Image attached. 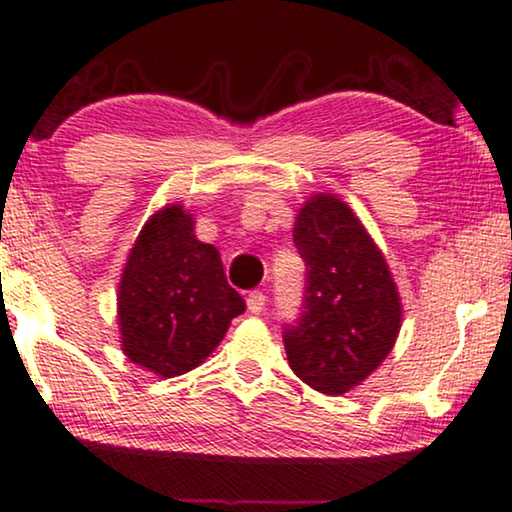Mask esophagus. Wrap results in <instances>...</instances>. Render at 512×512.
<instances>
[{"instance_id": "esophagus-1", "label": "esophagus", "mask_w": 512, "mask_h": 512, "mask_svg": "<svg viewBox=\"0 0 512 512\" xmlns=\"http://www.w3.org/2000/svg\"><path fill=\"white\" fill-rule=\"evenodd\" d=\"M263 306H266V294L258 292V289L256 292H249V296H246V308H249V313L261 315Z\"/></svg>"}]
</instances>
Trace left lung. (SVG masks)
I'll list each match as a JSON object with an SVG mask.
<instances>
[{
    "instance_id": "obj_1",
    "label": "left lung",
    "mask_w": 512,
    "mask_h": 512,
    "mask_svg": "<svg viewBox=\"0 0 512 512\" xmlns=\"http://www.w3.org/2000/svg\"><path fill=\"white\" fill-rule=\"evenodd\" d=\"M306 263L304 311L282 327L289 368L320 394H346L377 370L401 327V301L382 251L332 194H315L294 223Z\"/></svg>"
}]
</instances>
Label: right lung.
I'll return each instance as SVG.
<instances>
[{"instance_id": "obj_1", "label": "right lung", "mask_w": 512, "mask_h": 512, "mask_svg": "<svg viewBox=\"0 0 512 512\" xmlns=\"http://www.w3.org/2000/svg\"><path fill=\"white\" fill-rule=\"evenodd\" d=\"M244 308L216 246L194 237V220L182 206L147 220L118 287L123 351L132 363L161 377L189 372Z\"/></svg>"}]
</instances>
